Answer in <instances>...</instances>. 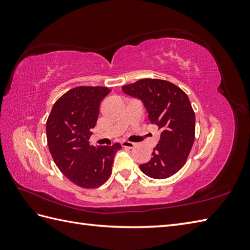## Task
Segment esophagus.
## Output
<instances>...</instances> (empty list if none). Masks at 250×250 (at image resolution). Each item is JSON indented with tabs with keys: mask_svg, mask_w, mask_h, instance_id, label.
<instances>
[{
	"mask_svg": "<svg viewBox=\"0 0 250 250\" xmlns=\"http://www.w3.org/2000/svg\"><path fill=\"white\" fill-rule=\"evenodd\" d=\"M121 145H122V147H125V148H133L135 146L134 143L129 142V141H122Z\"/></svg>",
	"mask_w": 250,
	"mask_h": 250,
	"instance_id": "34e87169",
	"label": "esophagus"
}]
</instances>
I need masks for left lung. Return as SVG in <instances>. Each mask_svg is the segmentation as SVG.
Segmentation results:
<instances>
[{"label":"left lung","instance_id":"8db88e82","mask_svg":"<svg viewBox=\"0 0 250 250\" xmlns=\"http://www.w3.org/2000/svg\"><path fill=\"white\" fill-rule=\"evenodd\" d=\"M122 91L140 99L151 124L161 130L152 158L141 164V171L156 179L172 176L185 166L194 142L195 116L188 95L176 84L151 78L125 84Z\"/></svg>","mask_w":250,"mask_h":250}]
</instances>
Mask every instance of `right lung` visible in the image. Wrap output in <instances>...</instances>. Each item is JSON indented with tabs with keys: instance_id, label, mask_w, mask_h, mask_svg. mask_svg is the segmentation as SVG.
I'll return each mask as SVG.
<instances>
[{
	"instance_id": "1",
	"label": "right lung",
	"mask_w": 250,
	"mask_h": 250,
	"mask_svg": "<svg viewBox=\"0 0 250 250\" xmlns=\"http://www.w3.org/2000/svg\"><path fill=\"white\" fill-rule=\"evenodd\" d=\"M110 92L106 87L81 86L68 90L52 106L46 122L47 144L61 173L78 187L102 186L111 174L114 157L121 149L89 144L97 125L101 101Z\"/></svg>"
}]
</instances>
